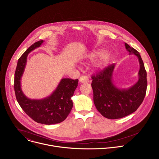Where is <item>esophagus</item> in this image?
<instances>
[{
  "label": "esophagus",
  "mask_w": 159,
  "mask_h": 159,
  "mask_svg": "<svg viewBox=\"0 0 159 159\" xmlns=\"http://www.w3.org/2000/svg\"><path fill=\"white\" fill-rule=\"evenodd\" d=\"M79 81L81 83H88V82H89V80L88 77H86V76L80 77V79H79Z\"/></svg>",
  "instance_id": "1"
}]
</instances>
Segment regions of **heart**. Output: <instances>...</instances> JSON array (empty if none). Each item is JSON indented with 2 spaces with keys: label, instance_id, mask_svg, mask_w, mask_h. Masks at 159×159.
Returning <instances> with one entry per match:
<instances>
[{
  "label": "heart",
  "instance_id": "obj_1",
  "mask_svg": "<svg viewBox=\"0 0 159 159\" xmlns=\"http://www.w3.org/2000/svg\"><path fill=\"white\" fill-rule=\"evenodd\" d=\"M101 57H102L101 60L97 65V67L99 68V69H102V68L106 66L110 63L111 60V57L109 55H106V52L104 50H99L94 53V58Z\"/></svg>",
  "mask_w": 159,
  "mask_h": 159
}]
</instances>
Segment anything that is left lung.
I'll return each mask as SVG.
<instances>
[{
  "instance_id": "8db88e82",
  "label": "left lung",
  "mask_w": 159,
  "mask_h": 159,
  "mask_svg": "<svg viewBox=\"0 0 159 159\" xmlns=\"http://www.w3.org/2000/svg\"><path fill=\"white\" fill-rule=\"evenodd\" d=\"M129 55L137 56L140 64L139 80L127 89L118 87L113 82L115 64H112L92 77L94 102L98 111L105 118L111 120L125 117L134 112L142 103L147 87V72L141 56L125 43Z\"/></svg>"
}]
</instances>
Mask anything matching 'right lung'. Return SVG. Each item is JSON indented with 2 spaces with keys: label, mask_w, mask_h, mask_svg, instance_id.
<instances>
[{
  "label": "right lung",
  "mask_w": 159,
  "mask_h": 159,
  "mask_svg": "<svg viewBox=\"0 0 159 159\" xmlns=\"http://www.w3.org/2000/svg\"><path fill=\"white\" fill-rule=\"evenodd\" d=\"M43 40L38 41L28 48L17 61L14 75V90L20 107L34 121L43 125H53L64 121L73 107L71 98L78 85V79H62L52 94L41 99L26 97L20 87L21 77L25 72L28 54L39 47Z\"/></svg>",
  "instance_id": "right-lung-1"
}]
</instances>
